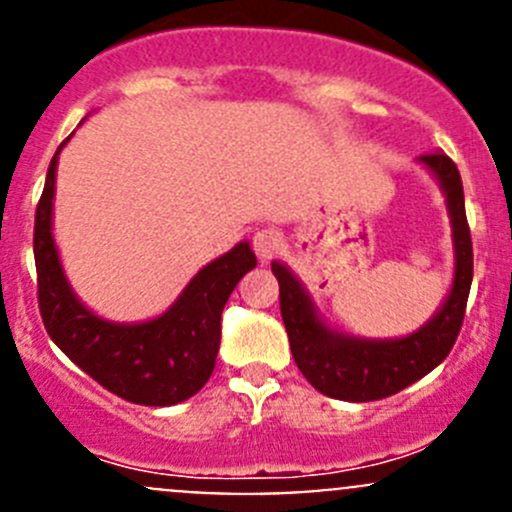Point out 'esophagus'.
Instances as JSON below:
<instances>
[{"label": "esophagus", "instance_id": "34e87169", "mask_svg": "<svg viewBox=\"0 0 512 512\" xmlns=\"http://www.w3.org/2000/svg\"><path fill=\"white\" fill-rule=\"evenodd\" d=\"M280 242V232H277L275 227H262V230H257L255 235H252V247H255L257 257H260L262 262L272 260V255L280 250Z\"/></svg>", "mask_w": 512, "mask_h": 512}]
</instances>
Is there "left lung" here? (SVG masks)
<instances>
[{
    "instance_id": "8db88e82",
    "label": "left lung",
    "mask_w": 512,
    "mask_h": 512,
    "mask_svg": "<svg viewBox=\"0 0 512 512\" xmlns=\"http://www.w3.org/2000/svg\"><path fill=\"white\" fill-rule=\"evenodd\" d=\"M421 160L438 175L448 195L456 240V280L441 312L416 334L394 342H364L329 332L317 319L312 302L292 272L280 262H272V272L280 282V312L294 364L324 396L342 401H376L399 394L436 369L451 354L461 332L473 282V242L461 173L446 153H426Z\"/></svg>"
}]
</instances>
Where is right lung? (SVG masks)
<instances>
[{
	"instance_id": "1",
	"label": "right lung",
	"mask_w": 512,
	"mask_h": 512,
	"mask_svg": "<svg viewBox=\"0 0 512 512\" xmlns=\"http://www.w3.org/2000/svg\"><path fill=\"white\" fill-rule=\"evenodd\" d=\"M59 151L46 170L34 218L36 297L46 334L103 389L131 404L173 406L190 399L213 374L223 307L240 277L257 265L255 252L247 242H240L210 262L185 287L178 302L153 322H103L66 285L51 240V198Z\"/></svg>"
}]
</instances>
